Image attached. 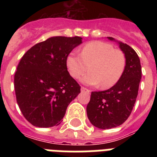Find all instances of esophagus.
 Listing matches in <instances>:
<instances>
[{"label":"esophagus","mask_w":157,"mask_h":157,"mask_svg":"<svg viewBox=\"0 0 157 157\" xmlns=\"http://www.w3.org/2000/svg\"><path fill=\"white\" fill-rule=\"evenodd\" d=\"M81 90L82 91V92H90V90H88V89H86V87H84V86H81Z\"/></svg>","instance_id":"1"}]
</instances>
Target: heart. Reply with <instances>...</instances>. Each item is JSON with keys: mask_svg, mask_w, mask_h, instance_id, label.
Returning a JSON list of instances; mask_svg holds the SVG:
<instances>
[{"mask_svg": "<svg viewBox=\"0 0 157 157\" xmlns=\"http://www.w3.org/2000/svg\"><path fill=\"white\" fill-rule=\"evenodd\" d=\"M66 63L73 78H80L90 68L82 82L90 86L101 84V88L108 89L121 77L125 67V57L109 43L95 40L84 45L81 54L75 51L70 53Z\"/></svg>", "mask_w": 157, "mask_h": 157, "instance_id": "heart-1", "label": "heart"}]
</instances>
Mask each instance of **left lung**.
<instances>
[{
    "instance_id": "8db88e82",
    "label": "left lung",
    "mask_w": 157,
    "mask_h": 157,
    "mask_svg": "<svg viewBox=\"0 0 157 157\" xmlns=\"http://www.w3.org/2000/svg\"><path fill=\"white\" fill-rule=\"evenodd\" d=\"M111 40L114 38L108 37ZM125 56V67L121 77L109 90L91 93L86 112L91 124L107 129L124 123L136 101L142 77L140 59L137 53L127 44L119 42Z\"/></svg>"
}]
</instances>
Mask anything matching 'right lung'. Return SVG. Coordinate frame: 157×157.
Instances as JSON below:
<instances>
[{"label": "right lung", "instance_id": "add662e5", "mask_svg": "<svg viewBox=\"0 0 157 157\" xmlns=\"http://www.w3.org/2000/svg\"><path fill=\"white\" fill-rule=\"evenodd\" d=\"M81 39L50 37L22 57L14 74L16 100L23 117L34 126L60 124L69 103L81 93L80 85L67 71L66 60Z\"/></svg>", "mask_w": 157, "mask_h": 157}]
</instances>
